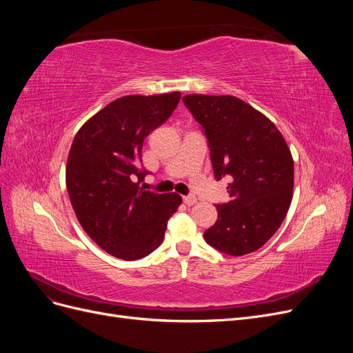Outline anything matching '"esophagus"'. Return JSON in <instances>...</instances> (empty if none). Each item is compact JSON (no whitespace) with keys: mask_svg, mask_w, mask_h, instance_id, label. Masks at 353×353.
I'll return each mask as SVG.
<instances>
[{"mask_svg":"<svg viewBox=\"0 0 353 353\" xmlns=\"http://www.w3.org/2000/svg\"><path fill=\"white\" fill-rule=\"evenodd\" d=\"M184 203L187 206H193L197 203V197L196 196H184Z\"/></svg>","mask_w":353,"mask_h":353,"instance_id":"obj_1","label":"esophagus"}]
</instances>
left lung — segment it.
I'll return each mask as SVG.
<instances>
[{"instance_id":"1","label":"left lung","mask_w":353,"mask_h":353,"mask_svg":"<svg viewBox=\"0 0 353 353\" xmlns=\"http://www.w3.org/2000/svg\"><path fill=\"white\" fill-rule=\"evenodd\" d=\"M187 109L203 126L216 179L231 175V200L205 231L231 256L261 249L283 223L293 199L294 162L284 137L263 113L232 95L188 94Z\"/></svg>"}]
</instances>
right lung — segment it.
<instances>
[{
    "instance_id": "1",
    "label": "right lung",
    "mask_w": 353,
    "mask_h": 353,
    "mask_svg": "<svg viewBox=\"0 0 353 353\" xmlns=\"http://www.w3.org/2000/svg\"><path fill=\"white\" fill-rule=\"evenodd\" d=\"M181 92L125 95L85 122L73 138L66 188L85 232L114 258L135 261L163 241L179 194H157L140 183L145 137L169 119Z\"/></svg>"
}]
</instances>
